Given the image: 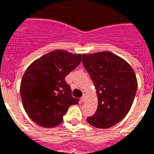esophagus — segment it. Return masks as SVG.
<instances>
[{
	"label": "esophagus",
	"instance_id": "34e87169",
	"mask_svg": "<svg viewBox=\"0 0 154 154\" xmlns=\"http://www.w3.org/2000/svg\"><path fill=\"white\" fill-rule=\"evenodd\" d=\"M81 100H82V102H85V95H83V96H82Z\"/></svg>",
	"mask_w": 154,
	"mask_h": 154
}]
</instances>
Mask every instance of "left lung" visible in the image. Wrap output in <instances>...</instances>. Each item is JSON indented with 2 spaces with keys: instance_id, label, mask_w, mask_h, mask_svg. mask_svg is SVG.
<instances>
[{
  "instance_id": "left-lung-1",
  "label": "left lung",
  "mask_w": 154,
  "mask_h": 154,
  "mask_svg": "<svg viewBox=\"0 0 154 154\" xmlns=\"http://www.w3.org/2000/svg\"><path fill=\"white\" fill-rule=\"evenodd\" d=\"M82 64L89 72L98 96L96 113L87 118L89 124L106 129L127 115L137 90L135 72L127 62L109 51L84 54Z\"/></svg>"
}]
</instances>
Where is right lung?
I'll return each instance as SVG.
<instances>
[{
	"instance_id": "add662e5",
	"label": "right lung",
	"mask_w": 154,
	"mask_h": 154,
	"mask_svg": "<svg viewBox=\"0 0 154 154\" xmlns=\"http://www.w3.org/2000/svg\"><path fill=\"white\" fill-rule=\"evenodd\" d=\"M82 61L81 54L55 50L35 60L26 69L20 87L25 112L39 126L51 128L63 121L68 109L79 103L65 78Z\"/></svg>"
}]
</instances>
